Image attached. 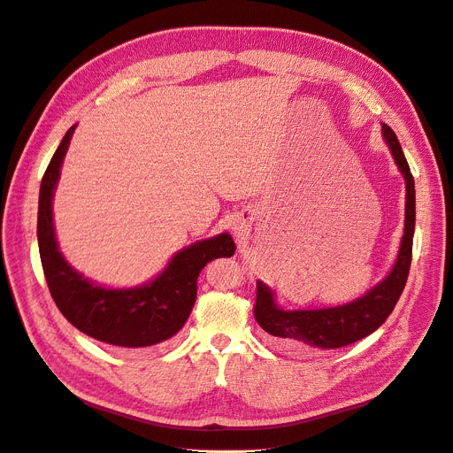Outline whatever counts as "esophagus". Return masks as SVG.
Segmentation results:
<instances>
[{"mask_svg":"<svg viewBox=\"0 0 453 453\" xmlns=\"http://www.w3.org/2000/svg\"><path fill=\"white\" fill-rule=\"evenodd\" d=\"M233 231L236 236H241V239H244V236H248L250 233V222L244 220V219H239L233 222Z\"/></svg>","mask_w":453,"mask_h":453,"instance_id":"34e87169","label":"esophagus"}]
</instances>
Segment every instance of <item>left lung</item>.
<instances>
[{
  "label": "left lung",
  "instance_id": "left-lung-1",
  "mask_svg": "<svg viewBox=\"0 0 453 453\" xmlns=\"http://www.w3.org/2000/svg\"><path fill=\"white\" fill-rule=\"evenodd\" d=\"M382 134L406 180V226H403L396 263L389 275L364 297L334 308H319V311H282L275 304L273 292L265 282L257 280L253 311L257 323L268 334L280 338V342L292 349L303 352L340 349L372 334L389 318L406 287L415 233V181L396 134L388 125H382Z\"/></svg>",
  "mask_w": 453,
  "mask_h": 453
}]
</instances>
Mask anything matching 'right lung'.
I'll list each match as a JSON object with an SVG mask.
<instances>
[{
    "mask_svg": "<svg viewBox=\"0 0 453 453\" xmlns=\"http://www.w3.org/2000/svg\"><path fill=\"white\" fill-rule=\"evenodd\" d=\"M75 127H71L51 157L40 185L38 248L51 297L62 316L84 334L117 347H150L173 338L185 325L196 301V280L207 263L231 257L234 242L222 233L176 253L169 266L139 288L111 290L84 279L71 268L55 239L53 193L60 165Z\"/></svg>",
    "mask_w": 453,
    "mask_h": 453,
    "instance_id": "add662e5",
    "label": "right lung"
}]
</instances>
